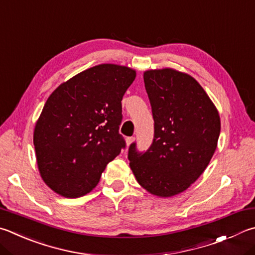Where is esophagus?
Instances as JSON below:
<instances>
[{
	"label": "esophagus",
	"instance_id": "obj_1",
	"mask_svg": "<svg viewBox=\"0 0 255 255\" xmlns=\"http://www.w3.org/2000/svg\"><path fill=\"white\" fill-rule=\"evenodd\" d=\"M133 140H135V138H133V137H127V138H126V143H127V146H130L131 143L133 142Z\"/></svg>",
	"mask_w": 255,
	"mask_h": 255
}]
</instances>
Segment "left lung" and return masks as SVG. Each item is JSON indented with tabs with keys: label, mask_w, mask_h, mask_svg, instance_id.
Masks as SVG:
<instances>
[{
	"label": "left lung",
	"mask_w": 255,
	"mask_h": 255,
	"mask_svg": "<svg viewBox=\"0 0 255 255\" xmlns=\"http://www.w3.org/2000/svg\"><path fill=\"white\" fill-rule=\"evenodd\" d=\"M143 82L154 118V139L145 152L136 142L128 159L141 186L170 197L204 172L217 146L221 120L214 104L193 77L174 69L148 70Z\"/></svg>",
	"instance_id": "1"
}]
</instances>
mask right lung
Listing matches in <instances>:
<instances>
[{"instance_id": "obj_1", "label": "right lung", "mask_w": 255, "mask_h": 255, "mask_svg": "<svg viewBox=\"0 0 255 255\" xmlns=\"http://www.w3.org/2000/svg\"><path fill=\"white\" fill-rule=\"evenodd\" d=\"M136 71L99 64L55 89L36 122L33 143L44 183L64 197H80L99 183L126 147L119 133L122 100Z\"/></svg>"}]
</instances>
